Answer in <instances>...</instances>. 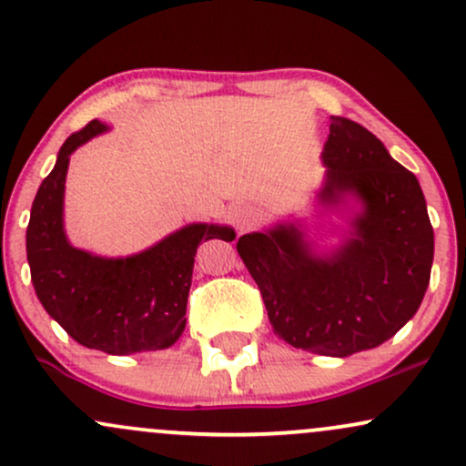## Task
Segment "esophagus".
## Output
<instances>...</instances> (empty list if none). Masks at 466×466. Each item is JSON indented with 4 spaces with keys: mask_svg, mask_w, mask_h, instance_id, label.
Masks as SVG:
<instances>
[{
    "mask_svg": "<svg viewBox=\"0 0 466 466\" xmlns=\"http://www.w3.org/2000/svg\"><path fill=\"white\" fill-rule=\"evenodd\" d=\"M234 221H237V229H240V232H248V229L258 226L260 215L254 210V208H240Z\"/></svg>",
    "mask_w": 466,
    "mask_h": 466,
    "instance_id": "obj_1",
    "label": "esophagus"
}]
</instances>
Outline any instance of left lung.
Instances as JSON below:
<instances>
[{
  "label": "left lung",
  "mask_w": 466,
  "mask_h": 466,
  "mask_svg": "<svg viewBox=\"0 0 466 466\" xmlns=\"http://www.w3.org/2000/svg\"><path fill=\"white\" fill-rule=\"evenodd\" d=\"M322 201L355 192L363 212L335 254L313 256L296 228L245 234L237 249L260 289L274 333L329 357L377 349L419 311L430 285L434 229L419 179L381 140L333 117Z\"/></svg>",
  "instance_id": "1"
}]
</instances>
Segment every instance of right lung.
Listing matches in <instances>:
<instances>
[{
  "label": "right lung",
  "mask_w": 466,
  "mask_h": 466,
  "mask_svg": "<svg viewBox=\"0 0 466 466\" xmlns=\"http://www.w3.org/2000/svg\"><path fill=\"white\" fill-rule=\"evenodd\" d=\"M92 120L72 133L32 201L25 249L36 296L78 344L109 352L162 350L184 333L192 265L201 240H232L234 229L192 223L131 258H98L72 248L63 232L69 155L103 133Z\"/></svg>",
  "instance_id": "1"
}]
</instances>
